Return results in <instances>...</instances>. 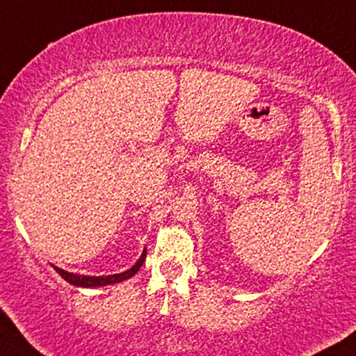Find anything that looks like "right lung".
I'll return each instance as SVG.
<instances>
[{"label":"right lung","instance_id":"right-lung-1","mask_svg":"<svg viewBox=\"0 0 356 356\" xmlns=\"http://www.w3.org/2000/svg\"><path fill=\"white\" fill-rule=\"evenodd\" d=\"M146 259V251H143L141 258L138 259V263L134 264L131 269H128V271L124 273H120V274H111V276H82V274H74V273H67L64 269L54 266V269L60 274L62 277L65 279L67 282H70V284L77 286V287H98V286H106V284H115V282H121L124 281V279H129L134 274L138 273V269L143 266V263H145Z\"/></svg>","mask_w":356,"mask_h":356}]
</instances>
